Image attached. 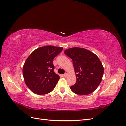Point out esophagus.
Here are the masks:
<instances>
[{"label":"esophagus","mask_w":126,"mask_h":126,"mask_svg":"<svg viewBox=\"0 0 126 126\" xmlns=\"http://www.w3.org/2000/svg\"><path fill=\"white\" fill-rule=\"evenodd\" d=\"M67 74H68L67 72H66L65 73V74H63L64 77H67Z\"/></svg>","instance_id":"1"}]
</instances>
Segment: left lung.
Returning <instances> with one entry per match:
<instances>
[{
    "label": "left lung",
    "instance_id": "obj_1",
    "mask_svg": "<svg viewBox=\"0 0 126 126\" xmlns=\"http://www.w3.org/2000/svg\"><path fill=\"white\" fill-rule=\"evenodd\" d=\"M64 53L72 60L77 82L70 87L74 93L87 95L94 92L101 83L104 69L95 54L85 48L73 47Z\"/></svg>",
    "mask_w": 126,
    "mask_h": 126
}]
</instances>
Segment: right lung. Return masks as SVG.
<instances>
[{
	"label": "right lung",
	"instance_id": "obj_1",
	"mask_svg": "<svg viewBox=\"0 0 126 126\" xmlns=\"http://www.w3.org/2000/svg\"><path fill=\"white\" fill-rule=\"evenodd\" d=\"M63 48L52 45L36 49L24 64L23 74L25 84L37 94L51 92L55 87L60 77L54 72L53 60Z\"/></svg>",
	"mask_w": 126,
	"mask_h": 126
}]
</instances>
